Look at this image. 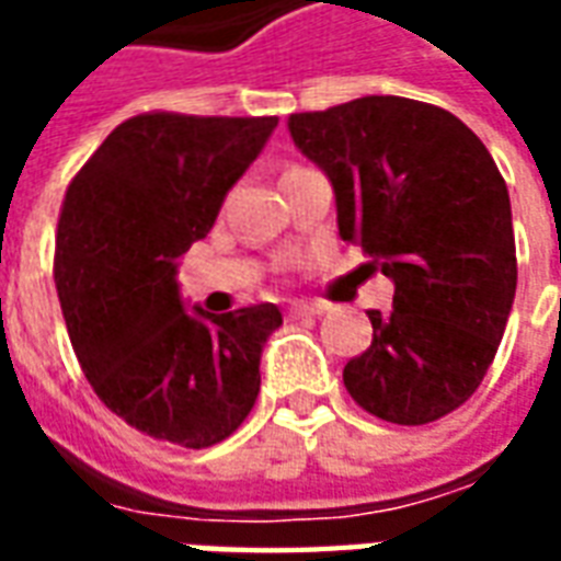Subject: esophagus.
Instances as JSON below:
<instances>
[{
	"label": "esophagus",
	"instance_id": "obj_1",
	"mask_svg": "<svg viewBox=\"0 0 561 561\" xmlns=\"http://www.w3.org/2000/svg\"><path fill=\"white\" fill-rule=\"evenodd\" d=\"M324 306L321 304H291L288 306V318H309V316H321Z\"/></svg>",
	"mask_w": 561,
	"mask_h": 561
}]
</instances>
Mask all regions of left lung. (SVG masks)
I'll return each mask as SVG.
<instances>
[{
  "instance_id": "obj_1",
  "label": "left lung",
  "mask_w": 561,
  "mask_h": 561,
  "mask_svg": "<svg viewBox=\"0 0 561 561\" xmlns=\"http://www.w3.org/2000/svg\"><path fill=\"white\" fill-rule=\"evenodd\" d=\"M288 131L333 183L342 240L393 279V309L366 312L373 345L345 364V390L388 423L445 417L486 376L517 291L490 149L454 114L400 95L291 114Z\"/></svg>"
}]
</instances>
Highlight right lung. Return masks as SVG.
I'll list each match as a JSON object with an SVG mask.
<instances>
[{
	"label": "right lung",
	"instance_id": "obj_1",
	"mask_svg": "<svg viewBox=\"0 0 561 561\" xmlns=\"http://www.w3.org/2000/svg\"><path fill=\"white\" fill-rule=\"evenodd\" d=\"M276 116L149 111L119 123L68 183L54 279L95 397L138 433L209 447L252 412L273 304L185 312L176 257L276 128Z\"/></svg>",
	"mask_w": 561,
	"mask_h": 561
}]
</instances>
